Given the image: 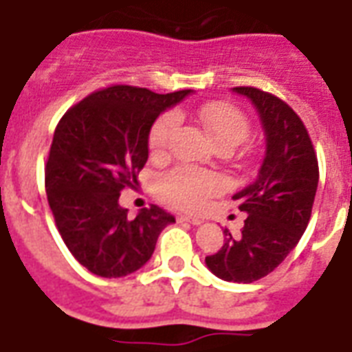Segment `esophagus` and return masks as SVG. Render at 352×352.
<instances>
[{
  "label": "esophagus",
  "mask_w": 352,
  "mask_h": 352,
  "mask_svg": "<svg viewBox=\"0 0 352 352\" xmlns=\"http://www.w3.org/2000/svg\"><path fill=\"white\" fill-rule=\"evenodd\" d=\"M177 220H179V222H188L192 223V226H199V223H201V218H197V216H190V214L177 216Z\"/></svg>",
  "instance_id": "obj_1"
}]
</instances>
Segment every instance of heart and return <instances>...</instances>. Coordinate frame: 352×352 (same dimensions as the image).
Wrapping results in <instances>:
<instances>
[{
  "mask_svg": "<svg viewBox=\"0 0 352 352\" xmlns=\"http://www.w3.org/2000/svg\"><path fill=\"white\" fill-rule=\"evenodd\" d=\"M197 119L214 140L220 151H231L246 142L250 136V121L246 113L231 102L203 104L197 110ZM179 117L164 113L156 119L149 132V149L155 156H166L175 134ZM223 190V179L214 171L179 166L156 179V197L169 207L181 210H197L207 199Z\"/></svg>",
  "mask_w": 352,
  "mask_h": 352,
  "instance_id": "1",
  "label": "heart"
}]
</instances>
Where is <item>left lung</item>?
Here are the masks:
<instances>
[{"instance_id": "obj_1", "label": "left lung", "mask_w": 352, "mask_h": 352, "mask_svg": "<svg viewBox=\"0 0 352 352\" xmlns=\"http://www.w3.org/2000/svg\"><path fill=\"white\" fill-rule=\"evenodd\" d=\"M233 91L248 96L259 111L267 151L256 181L233 196L248 214L241 236L223 229V246L205 263L226 282L252 283L270 274L308 228L319 164L308 130L289 104L257 87Z\"/></svg>"}]
</instances>
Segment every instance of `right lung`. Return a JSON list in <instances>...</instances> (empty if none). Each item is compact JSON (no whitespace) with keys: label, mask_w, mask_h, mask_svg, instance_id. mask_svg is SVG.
<instances>
[{"label":"right lung","mask_w":352,"mask_h":352,"mask_svg":"<svg viewBox=\"0 0 352 352\" xmlns=\"http://www.w3.org/2000/svg\"><path fill=\"white\" fill-rule=\"evenodd\" d=\"M190 93L111 85L74 104L57 123L44 168L48 205L70 254L93 274L121 278L142 269L160 231L175 222L156 205L129 218L119 196L138 184L156 117Z\"/></svg>","instance_id":"1"}]
</instances>
